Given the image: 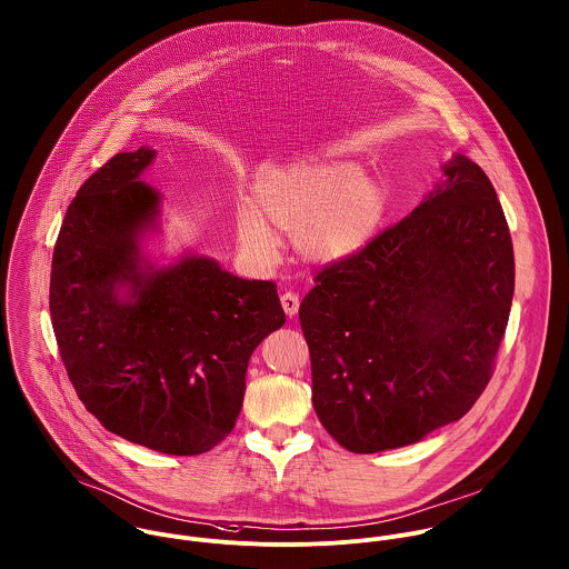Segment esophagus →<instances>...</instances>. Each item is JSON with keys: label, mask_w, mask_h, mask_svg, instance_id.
I'll list each match as a JSON object with an SVG mask.
<instances>
[{"label": "esophagus", "mask_w": 569, "mask_h": 569, "mask_svg": "<svg viewBox=\"0 0 569 569\" xmlns=\"http://www.w3.org/2000/svg\"><path fill=\"white\" fill-rule=\"evenodd\" d=\"M299 297L295 292H283L281 295V306H283V312L292 319L297 312H299Z\"/></svg>", "instance_id": "obj_1"}]
</instances>
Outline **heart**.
Here are the masks:
<instances>
[{"instance_id":"heart-1","label":"heart","mask_w":569,"mask_h":569,"mask_svg":"<svg viewBox=\"0 0 569 569\" xmlns=\"http://www.w3.org/2000/svg\"><path fill=\"white\" fill-rule=\"evenodd\" d=\"M385 209V191L358 164L301 160L259 173L252 204L237 209V239L252 261L274 266L281 254L274 223L295 234L306 259L332 263L371 241Z\"/></svg>"}]
</instances>
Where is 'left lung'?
Here are the masks:
<instances>
[{
	"mask_svg": "<svg viewBox=\"0 0 569 569\" xmlns=\"http://www.w3.org/2000/svg\"><path fill=\"white\" fill-rule=\"evenodd\" d=\"M445 180L360 252L326 266L299 308L312 405L351 453L420 442L486 389L515 295L495 187L453 156Z\"/></svg>",
	"mask_w": 569,
	"mask_h": 569,
	"instance_id": "left-lung-1",
	"label": "left lung"
}]
</instances>
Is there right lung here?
<instances>
[{
  "label": "right lung",
  "instance_id": "add662e5",
  "mask_svg": "<svg viewBox=\"0 0 569 569\" xmlns=\"http://www.w3.org/2000/svg\"><path fill=\"white\" fill-rule=\"evenodd\" d=\"M156 151L116 153L59 230L50 317L86 409L116 436L167 455L220 445L241 411L250 353L286 323L272 281L202 254L156 268L140 252L160 193L140 180Z\"/></svg>",
  "mask_w": 569,
  "mask_h": 569
}]
</instances>
